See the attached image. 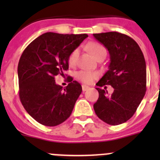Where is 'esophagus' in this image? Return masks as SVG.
<instances>
[{"label":"esophagus","mask_w":160,"mask_h":160,"mask_svg":"<svg viewBox=\"0 0 160 160\" xmlns=\"http://www.w3.org/2000/svg\"><path fill=\"white\" fill-rule=\"evenodd\" d=\"M90 89V88L88 86H86V85H82V90H83V91H87V90H88Z\"/></svg>","instance_id":"34e87169"}]
</instances>
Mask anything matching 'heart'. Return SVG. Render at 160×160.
<instances>
[{
    "instance_id": "1",
    "label": "heart",
    "mask_w": 160,
    "mask_h": 160,
    "mask_svg": "<svg viewBox=\"0 0 160 160\" xmlns=\"http://www.w3.org/2000/svg\"><path fill=\"white\" fill-rule=\"evenodd\" d=\"M88 49L90 54L94 57V59H98L101 56H106L107 51L106 49L98 42H90L88 45ZM79 56V49H75L70 53L68 58V63L70 66H74L77 62ZM99 74L96 72H89V71L81 70L79 71L77 73V78L79 80L85 83H90L94 79L98 77Z\"/></svg>"
}]
</instances>
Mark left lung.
I'll return each mask as SVG.
<instances>
[{
    "label": "left lung",
    "mask_w": 160,
    "mask_h": 160,
    "mask_svg": "<svg viewBox=\"0 0 160 160\" xmlns=\"http://www.w3.org/2000/svg\"><path fill=\"white\" fill-rule=\"evenodd\" d=\"M93 37L108 50V70L97 85H111V95L97 88L99 98L93 104L101 120L111 125L127 122L133 116L146 91V65L136 42L117 32L93 34Z\"/></svg>",
    "instance_id": "left-lung-1"
}]
</instances>
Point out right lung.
<instances>
[{
    "instance_id": "right-lung-1",
    "label": "right lung",
    "mask_w": 160,
    "mask_h": 160,
    "mask_svg": "<svg viewBox=\"0 0 160 160\" xmlns=\"http://www.w3.org/2000/svg\"><path fill=\"white\" fill-rule=\"evenodd\" d=\"M87 34L46 32L24 50L18 66L19 97L29 115L46 126H56L70 116L82 87L71 78L65 88L55 77L68 70L69 56Z\"/></svg>"
}]
</instances>
